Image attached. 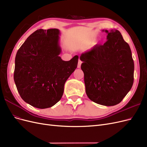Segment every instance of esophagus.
I'll list each match as a JSON object with an SVG mask.
<instances>
[{
  "mask_svg": "<svg viewBox=\"0 0 147 147\" xmlns=\"http://www.w3.org/2000/svg\"><path fill=\"white\" fill-rule=\"evenodd\" d=\"M81 64H82V61H80V60H79V62H78V68H80Z\"/></svg>",
  "mask_w": 147,
  "mask_h": 147,
  "instance_id": "1",
  "label": "esophagus"
}]
</instances>
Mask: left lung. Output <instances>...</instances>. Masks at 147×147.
<instances>
[{"instance_id":"obj_1","label":"left lung","mask_w":147,"mask_h":147,"mask_svg":"<svg viewBox=\"0 0 147 147\" xmlns=\"http://www.w3.org/2000/svg\"><path fill=\"white\" fill-rule=\"evenodd\" d=\"M102 31L107 34V41L82 53L81 69L88 98L100 105L114 106L131 90L134 65L131 49L121 32L117 30Z\"/></svg>"}]
</instances>
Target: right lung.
<instances>
[{"label": "right lung", "instance_id": "1", "mask_svg": "<svg viewBox=\"0 0 147 147\" xmlns=\"http://www.w3.org/2000/svg\"><path fill=\"white\" fill-rule=\"evenodd\" d=\"M60 30L39 29L19 49L15 58L14 80L20 97L40 109L53 107L62 98L64 85L77 68L78 56L69 61L59 56Z\"/></svg>", "mask_w": 147, "mask_h": 147}]
</instances>
